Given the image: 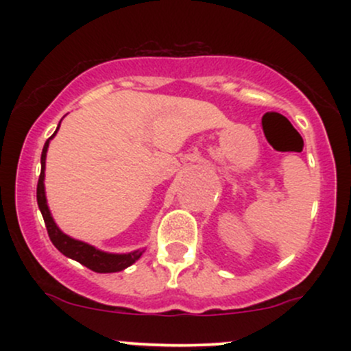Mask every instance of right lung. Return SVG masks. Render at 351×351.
<instances>
[{
  "label": "right lung",
  "instance_id": "right-lung-1",
  "mask_svg": "<svg viewBox=\"0 0 351 351\" xmlns=\"http://www.w3.org/2000/svg\"><path fill=\"white\" fill-rule=\"evenodd\" d=\"M58 130H56L54 134L47 138V142L44 143V148L41 153V175H39V181H38V206L41 209V215L44 217V223H46L49 239L52 241V244H54L56 247L64 254V256L77 261V263L86 265V267L90 269V271L100 272V274L123 271V269H127L128 265L134 264L135 261H138L143 251H134L128 254H110V252L99 251V249H95L94 245L82 243V241H77V239H72L71 236L64 234V232L58 228V224L54 223V219H52L49 208H47L46 191H44V170H46L47 147H49L52 136L58 134Z\"/></svg>",
  "mask_w": 351,
  "mask_h": 351
}]
</instances>
